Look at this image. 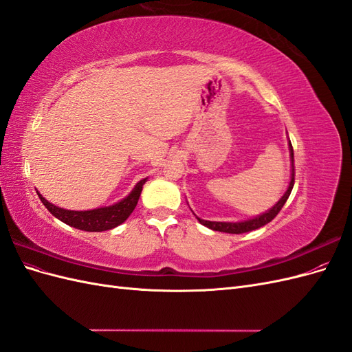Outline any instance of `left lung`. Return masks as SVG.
Masks as SVG:
<instances>
[{
    "label": "left lung",
    "instance_id": "8db88e82",
    "mask_svg": "<svg viewBox=\"0 0 352 352\" xmlns=\"http://www.w3.org/2000/svg\"><path fill=\"white\" fill-rule=\"evenodd\" d=\"M287 145H289V157H291V180H289V185H287L286 192L282 195V198L278 202H276V204L270 210L264 211V212H261V214L255 216L252 219L242 220V221H210V220H202L198 216H195L201 225H204L206 228H208L211 230H219V232H225V233H245V232H251V230L258 229L264 225H267L269 221H272L276 216H278V212L285 206L286 199L289 198V195L292 192V188H294V182H295L294 150H292L291 141H287Z\"/></svg>",
    "mask_w": 352,
    "mask_h": 352
}]
</instances>
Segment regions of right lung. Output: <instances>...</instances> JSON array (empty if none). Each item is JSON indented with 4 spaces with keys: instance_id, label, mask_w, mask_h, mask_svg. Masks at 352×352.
Listing matches in <instances>:
<instances>
[{
    "instance_id": "1",
    "label": "right lung",
    "mask_w": 352,
    "mask_h": 352,
    "mask_svg": "<svg viewBox=\"0 0 352 352\" xmlns=\"http://www.w3.org/2000/svg\"><path fill=\"white\" fill-rule=\"evenodd\" d=\"M146 179L148 177L140 180V182H138L135 188L131 190L129 195L124 197L120 201H117L116 204L109 207L94 208V210H83V211L66 210V208L51 204V202L42 197L38 190L36 194L42 201V204L47 207V210L51 212V214L57 217L58 220H61L63 223H66V225L85 230V232H102V230L114 229L119 225H122V223L132 214V211L138 204V199L141 197L142 186L146 182Z\"/></svg>"
}]
</instances>
